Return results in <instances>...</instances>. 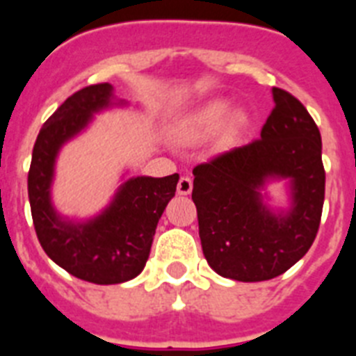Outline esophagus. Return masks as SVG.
Returning a JSON list of instances; mask_svg holds the SVG:
<instances>
[{
    "label": "esophagus",
    "instance_id": "1",
    "mask_svg": "<svg viewBox=\"0 0 356 356\" xmlns=\"http://www.w3.org/2000/svg\"><path fill=\"white\" fill-rule=\"evenodd\" d=\"M191 191H193V180L188 176H181L178 180V194L187 196V194H191Z\"/></svg>",
    "mask_w": 356,
    "mask_h": 356
}]
</instances>
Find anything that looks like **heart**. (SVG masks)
<instances>
[{"label": "heart", "mask_w": 356, "mask_h": 356, "mask_svg": "<svg viewBox=\"0 0 356 356\" xmlns=\"http://www.w3.org/2000/svg\"><path fill=\"white\" fill-rule=\"evenodd\" d=\"M229 114L228 102L222 99H213V102L207 103V105L200 106L194 110L193 114H188L178 127V135L185 140H196L209 137V135L216 134L219 128L222 127V122L226 121ZM241 124V119L235 121V127Z\"/></svg>", "instance_id": "b5f03b06"}]
</instances>
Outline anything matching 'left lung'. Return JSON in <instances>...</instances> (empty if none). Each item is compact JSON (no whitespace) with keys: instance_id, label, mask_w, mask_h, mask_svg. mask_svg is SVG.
<instances>
[{"instance_id":"left-lung-1","label":"left lung","mask_w":356,"mask_h":356,"mask_svg":"<svg viewBox=\"0 0 356 356\" xmlns=\"http://www.w3.org/2000/svg\"><path fill=\"white\" fill-rule=\"evenodd\" d=\"M273 99L260 139L193 171L203 254L217 275L237 282L276 278L303 259L325 203L319 128L291 92L275 87ZM282 177L291 184L293 205L287 213H273L259 191Z\"/></svg>"}]
</instances>
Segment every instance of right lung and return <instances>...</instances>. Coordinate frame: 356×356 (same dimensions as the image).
I'll return each mask as SVG.
<instances>
[{
  "mask_svg": "<svg viewBox=\"0 0 356 356\" xmlns=\"http://www.w3.org/2000/svg\"><path fill=\"white\" fill-rule=\"evenodd\" d=\"M112 90L110 83H96L69 96L40 128L28 171L31 219L42 250L69 275L97 285L122 284L140 275L180 178L176 172L130 178L90 221H65L55 212L51 181L58 149L89 124L92 114L118 105Z\"/></svg>",
  "mask_w": 356,
  "mask_h": 356,
  "instance_id": "add662e5",
  "label": "right lung"
}]
</instances>
